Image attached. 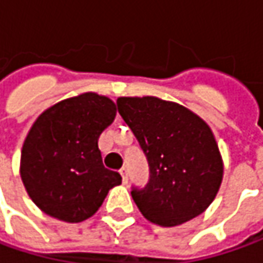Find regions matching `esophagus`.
Returning <instances> with one entry per match:
<instances>
[{"mask_svg": "<svg viewBox=\"0 0 263 263\" xmlns=\"http://www.w3.org/2000/svg\"><path fill=\"white\" fill-rule=\"evenodd\" d=\"M119 173H121V176H122V182L126 185V183H128V168L122 167L119 170Z\"/></svg>", "mask_w": 263, "mask_h": 263, "instance_id": "34e87169", "label": "esophagus"}]
</instances>
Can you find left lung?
<instances>
[{
	"label": "left lung",
	"instance_id": "obj_1",
	"mask_svg": "<svg viewBox=\"0 0 263 263\" xmlns=\"http://www.w3.org/2000/svg\"><path fill=\"white\" fill-rule=\"evenodd\" d=\"M116 104L148 161L147 185L131 191L141 214L173 227L204 213L222 179L210 126L183 106L157 97H121Z\"/></svg>",
	"mask_w": 263,
	"mask_h": 263
}]
</instances>
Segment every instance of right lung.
<instances>
[{"mask_svg": "<svg viewBox=\"0 0 263 263\" xmlns=\"http://www.w3.org/2000/svg\"><path fill=\"white\" fill-rule=\"evenodd\" d=\"M116 115L115 103L96 93L62 100L37 118L24 141L20 175L45 214L67 222L87 220L109 189L122 183L103 166L99 137Z\"/></svg>", "mask_w": 263, "mask_h": 263, "instance_id": "right-lung-1", "label": "right lung"}]
</instances>
